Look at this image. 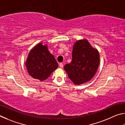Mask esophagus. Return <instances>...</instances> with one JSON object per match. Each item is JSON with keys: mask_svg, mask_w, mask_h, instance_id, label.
I'll return each mask as SVG.
<instances>
[{"mask_svg": "<svg viewBox=\"0 0 125 125\" xmlns=\"http://www.w3.org/2000/svg\"><path fill=\"white\" fill-rule=\"evenodd\" d=\"M59 66H60L61 68H62L63 66H64V65H63L62 63H60V64H59Z\"/></svg>", "mask_w": 125, "mask_h": 125, "instance_id": "obj_1", "label": "esophagus"}]
</instances>
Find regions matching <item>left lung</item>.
I'll list each match as a JSON object with an SVG mask.
<instances>
[{
	"label": "left lung",
	"mask_w": 125,
	"mask_h": 125,
	"mask_svg": "<svg viewBox=\"0 0 125 125\" xmlns=\"http://www.w3.org/2000/svg\"><path fill=\"white\" fill-rule=\"evenodd\" d=\"M73 60L64 68L70 79L80 85L90 81L96 73L100 62L99 53L87 39L78 40L73 46Z\"/></svg>",
	"instance_id": "8db88e82"
}]
</instances>
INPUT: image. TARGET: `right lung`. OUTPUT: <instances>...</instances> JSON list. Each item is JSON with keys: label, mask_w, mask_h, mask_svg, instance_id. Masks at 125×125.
<instances>
[{"label": "right lung", "mask_w": 125, "mask_h": 125, "mask_svg": "<svg viewBox=\"0 0 125 125\" xmlns=\"http://www.w3.org/2000/svg\"><path fill=\"white\" fill-rule=\"evenodd\" d=\"M26 66L32 77L43 81L58 68V64L48 50L47 45L39 43L30 52Z\"/></svg>", "instance_id": "add662e5"}]
</instances>
